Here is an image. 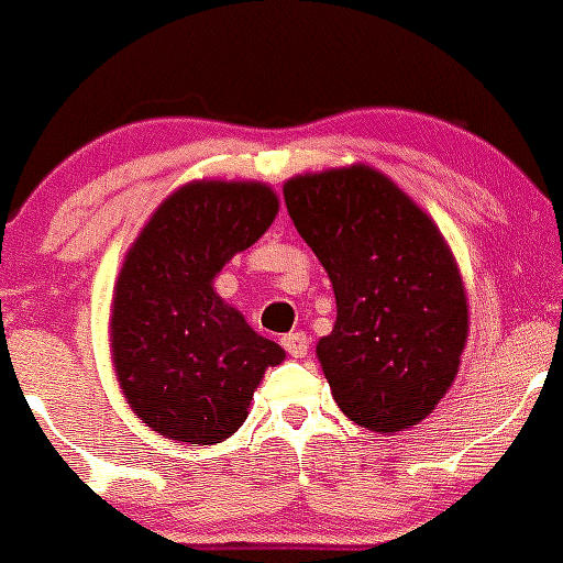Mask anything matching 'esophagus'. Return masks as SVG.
<instances>
[{"mask_svg":"<svg viewBox=\"0 0 563 563\" xmlns=\"http://www.w3.org/2000/svg\"><path fill=\"white\" fill-rule=\"evenodd\" d=\"M282 346L292 357H305L308 355V336H305L302 331H292V334L282 336Z\"/></svg>","mask_w":563,"mask_h":563,"instance_id":"obj_1","label":"esophagus"}]
</instances>
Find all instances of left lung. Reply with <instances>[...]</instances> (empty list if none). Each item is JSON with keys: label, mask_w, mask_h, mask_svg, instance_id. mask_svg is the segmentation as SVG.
I'll list each match as a JSON object with an SVG mask.
<instances>
[{"label": "left lung", "mask_w": 563, "mask_h": 563, "mask_svg": "<svg viewBox=\"0 0 563 563\" xmlns=\"http://www.w3.org/2000/svg\"><path fill=\"white\" fill-rule=\"evenodd\" d=\"M284 203L334 284L336 323L316 352L339 409L376 433L418 426L467 342V297L441 232L371 166L289 179Z\"/></svg>", "instance_id": "8db88e82"}]
</instances>
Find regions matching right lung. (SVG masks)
Returning a JSON list of instances; mask_svg holds the SVG:
<instances>
[{"mask_svg": "<svg viewBox=\"0 0 563 563\" xmlns=\"http://www.w3.org/2000/svg\"><path fill=\"white\" fill-rule=\"evenodd\" d=\"M279 200L261 183H192L169 196L117 279L112 355L128 405L172 441L219 443L284 350L213 292V276L271 227Z\"/></svg>", "mask_w": 563, "mask_h": 563, "instance_id": "1", "label": "right lung"}]
</instances>
